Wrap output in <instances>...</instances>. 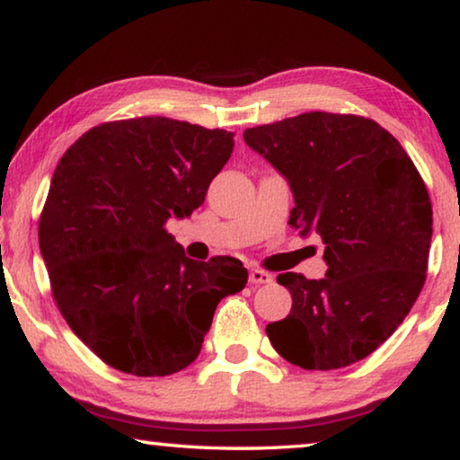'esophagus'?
Segmentation results:
<instances>
[{
  "label": "esophagus",
  "instance_id": "esophagus-1",
  "mask_svg": "<svg viewBox=\"0 0 460 460\" xmlns=\"http://www.w3.org/2000/svg\"><path fill=\"white\" fill-rule=\"evenodd\" d=\"M250 283H252V286H269V283H273V275L267 273V270L252 269L250 270Z\"/></svg>",
  "mask_w": 460,
  "mask_h": 460
}]
</instances>
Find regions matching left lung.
<instances>
[{
  "label": "left lung",
  "mask_w": 460,
  "mask_h": 460,
  "mask_svg": "<svg viewBox=\"0 0 460 460\" xmlns=\"http://www.w3.org/2000/svg\"><path fill=\"white\" fill-rule=\"evenodd\" d=\"M245 144L289 181V225L325 243V279L281 273L292 294L270 344L306 371L367 358L421 294L433 212L427 187L390 131L357 114L304 112L245 128Z\"/></svg>",
  "instance_id": "1"
}]
</instances>
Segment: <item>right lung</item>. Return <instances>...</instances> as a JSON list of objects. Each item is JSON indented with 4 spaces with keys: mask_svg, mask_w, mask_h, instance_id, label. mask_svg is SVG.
I'll list each match as a JSON object with an SVG mask.
<instances>
[{
    "mask_svg": "<svg viewBox=\"0 0 460 460\" xmlns=\"http://www.w3.org/2000/svg\"><path fill=\"white\" fill-rule=\"evenodd\" d=\"M233 135L166 116L110 120L56 166L39 217L51 296L116 371L164 377L191 365L217 304L248 283L237 258L196 262L166 231L204 204Z\"/></svg>",
    "mask_w": 460,
    "mask_h": 460,
    "instance_id": "add662e5",
    "label": "right lung"
}]
</instances>
